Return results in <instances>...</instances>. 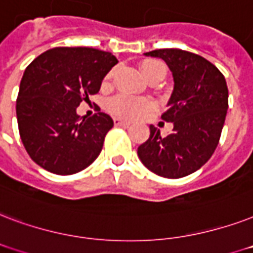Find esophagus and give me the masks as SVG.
<instances>
[{
  "label": "esophagus",
  "instance_id": "obj_1",
  "mask_svg": "<svg viewBox=\"0 0 253 253\" xmlns=\"http://www.w3.org/2000/svg\"><path fill=\"white\" fill-rule=\"evenodd\" d=\"M113 121H115V125H126V126H128V125L132 124L129 120H123V119H120V117H115Z\"/></svg>",
  "mask_w": 253,
  "mask_h": 253
}]
</instances>
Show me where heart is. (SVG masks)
Instances as JSON below:
<instances>
[{"instance_id":"obj_1","label":"heart","mask_w":253,"mask_h":253,"mask_svg":"<svg viewBox=\"0 0 253 253\" xmlns=\"http://www.w3.org/2000/svg\"><path fill=\"white\" fill-rule=\"evenodd\" d=\"M141 74L144 75L146 80H150L156 76H165L166 68L165 64L156 59H146L140 64ZM112 78V74H109L104 80V84H109ZM152 107V103L146 99H137V97H130V96H116L108 103V108L111 112L119 116L125 117H138L146 111H149Z\"/></svg>"}]
</instances>
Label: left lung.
<instances>
[{
  "label": "left lung",
  "mask_w": 253,
  "mask_h": 253,
  "mask_svg": "<svg viewBox=\"0 0 253 253\" xmlns=\"http://www.w3.org/2000/svg\"><path fill=\"white\" fill-rule=\"evenodd\" d=\"M144 55L160 58L173 74L174 88L162 120L173 130L161 136L150 125V136L137 149L141 162L157 175L182 178L205 165L218 146L227 109L228 88L214 64L193 52L161 48Z\"/></svg>",
  "instance_id": "8db88e82"
}]
</instances>
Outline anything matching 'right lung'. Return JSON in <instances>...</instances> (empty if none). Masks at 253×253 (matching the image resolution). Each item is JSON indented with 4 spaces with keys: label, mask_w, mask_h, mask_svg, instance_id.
Listing matches in <instances>:
<instances>
[{
    "label": "right lung",
    "mask_w": 253,
    "mask_h": 253,
    "mask_svg": "<svg viewBox=\"0 0 253 253\" xmlns=\"http://www.w3.org/2000/svg\"><path fill=\"white\" fill-rule=\"evenodd\" d=\"M117 63L111 52L91 47H55L29 64L15 111L23 146L37 165L70 175L99 157L113 120L103 112L80 117L76 108L100 91Z\"/></svg>",
    "instance_id": "obj_1"
}]
</instances>
